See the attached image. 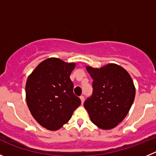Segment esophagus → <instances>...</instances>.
<instances>
[{
	"label": "esophagus",
	"mask_w": 156,
	"mask_h": 156,
	"mask_svg": "<svg viewBox=\"0 0 156 156\" xmlns=\"http://www.w3.org/2000/svg\"><path fill=\"white\" fill-rule=\"evenodd\" d=\"M80 100H81V103H82V104H83V103H84V100H85V98H84L83 96H80Z\"/></svg>",
	"instance_id": "esophagus-1"
}]
</instances>
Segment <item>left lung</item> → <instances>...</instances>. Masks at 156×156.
<instances>
[{
    "instance_id": "8db88e82",
    "label": "left lung",
    "mask_w": 156,
    "mask_h": 156,
    "mask_svg": "<svg viewBox=\"0 0 156 156\" xmlns=\"http://www.w3.org/2000/svg\"><path fill=\"white\" fill-rule=\"evenodd\" d=\"M93 81V93L84 107L93 123L102 129L116 126L128 114L136 96L131 76L124 68L109 63L100 69L87 66Z\"/></svg>"
}]
</instances>
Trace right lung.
<instances>
[{
  "label": "right lung",
  "mask_w": 156,
  "mask_h": 156,
  "mask_svg": "<svg viewBox=\"0 0 156 156\" xmlns=\"http://www.w3.org/2000/svg\"><path fill=\"white\" fill-rule=\"evenodd\" d=\"M76 66L58 58L41 62L28 76L26 100L34 118L49 130H57L71 118L81 100L73 93L69 76Z\"/></svg>",
  "instance_id": "1"
}]
</instances>
